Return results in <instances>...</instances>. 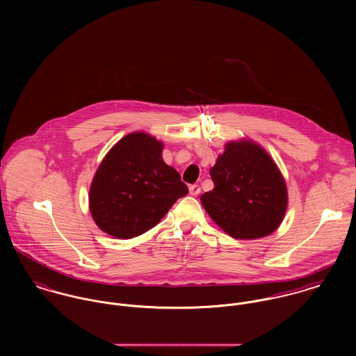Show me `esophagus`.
<instances>
[{"instance_id":"1","label":"esophagus","mask_w":356,"mask_h":356,"mask_svg":"<svg viewBox=\"0 0 356 356\" xmlns=\"http://www.w3.org/2000/svg\"><path fill=\"white\" fill-rule=\"evenodd\" d=\"M200 192H202V189H200L199 185H191V186H189V193H191L192 196H197Z\"/></svg>"}]
</instances>
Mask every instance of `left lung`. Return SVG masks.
I'll list each match as a JSON object with an SVG mask.
<instances>
[{"instance_id":"1","label":"left lung","mask_w":356,"mask_h":356,"mask_svg":"<svg viewBox=\"0 0 356 356\" xmlns=\"http://www.w3.org/2000/svg\"><path fill=\"white\" fill-rule=\"evenodd\" d=\"M209 175L213 189L200 200L230 237L254 240L278 229L288 205L286 184L260 145L250 140L227 143Z\"/></svg>"}]
</instances>
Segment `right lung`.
<instances>
[{"label": "right lung", "mask_w": 356, "mask_h": 356, "mask_svg": "<svg viewBox=\"0 0 356 356\" xmlns=\"http://www.w3.org/2000/svg\"><path fill=\"white\" fill-rule=\"evenodd\" d=\"M163 144L137 131L106 153L89 193L96 225L116 238H133L154 227L178 199L188 195L179 172L161 157Z\"/></svg>", "instance_id": "right-lung-1"}]
</instances>
